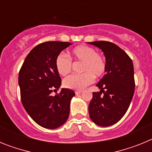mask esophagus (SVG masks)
I'll return each mask as SVG.
<instances>
[{"mask_svg":"<svg viewBox=\"0 0 152 152\" xmlns=\"http://www.w3.org/2000/svg\"><path fill=\"white\" fill-rule=\"evenodd\" d=\"M81 92H82L81 91H75V94L77 95V94H81Z\"/></svg>","mask_w":152,"mask_h":152,"instance_id":"34e87169","label":"esophagus"}]
</instances>
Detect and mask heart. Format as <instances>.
Segmentation results:
<instances>
[{
    "instance_id": "heart-1",
    "label": "heart",
    "mask_w": 152,
    "mask_h": 152,
    "mask_svg": "<svg viewBox=\"0 0 152 152\" xmlns=\"http://www.w3.org/2000/svg\"><path fill=\"white\" fill-rule=\"evenodd\" d=\"M82 62L80 74H74L64 80L65 88L72 90H82L93 83L94 77H102L107 70V62L103 56L93 47L86 45H77L70 52V58L60 53L56 58L55 65L58 73L66 76L72 72V60Z\"/></svg>"
}]
</instances>
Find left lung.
Masks as SVG:
<instances>
[{
  "mask_svg": "<svg viewBox=\"0 0 152 152\" xmlns=\"http://www.w3.org/2000/svg\"><path fill=\"white\" fill-rule=\"evenodd\" d=\"M106 57L107 70L96 86L101 91L93 93L88 107L91 120L100 126L119 121L128 110L135 91L132 61L116 44L107 41L91 42Z\"/></svg>",
  "mask_w": 152,
  "mask_h": 152,
  "instance_id": "1",
  "label": "left lung"
}]
</instances>
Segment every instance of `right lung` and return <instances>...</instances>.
<instances>
[{
  "label": "right lung",
  "instance_id": "right-lung-1",
  "mask_svg": "<svg viewBox=\"0 0 152 152\" xmlns=\"http://www.w3.org/2000/svg\"><path fill=\"white\" fill-rule=\"evenodd\" d=\"M71 45L68 42H45L34 47L24 60L18 82L23 106L32 119L46 129H56L67 121L73 91H57L61 79L55 65L56 58Z\"/></svg>",
  "mask_w": 152,
  "mask_h": 152
}]
</instances>
